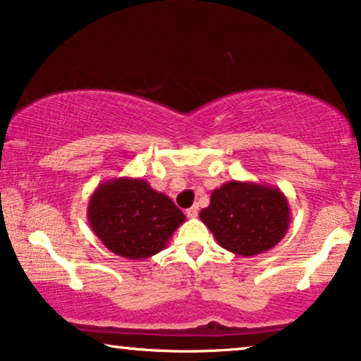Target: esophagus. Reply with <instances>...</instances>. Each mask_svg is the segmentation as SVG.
I'll return each mask as SVG.
<instances>
[{
	"label": "esophagus",
	"instance_id": "obj_1",
	"mask_svg": "<svg viewBox=\"0 0 361 361\" xmlns=\"http://www.w3.org/2000/svg\"><path fill=\"white\" fill-rule=\"evenodd\" d=\"M185 215L189 216V219H195V216L199 215V207L194 205V207H190V209H187L185 210Z\"/></svg>",
	"mask_w": 361,
	"mask_h": 361
}]
</instances>
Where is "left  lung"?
Here are the masks:
<instances>
[{
  "instance_id": "obj_1",
  "label": "left lung",
  "mask_w": 361,
  "mask_h": 361,
  "mask_svg": "<svg viewBox=\"0 0 361 361\" xmlns=\"http://www.w3.org/2000/svg\"><path fill=\"white\" fill-rule=\"evenodd\" d=\"M204 221L221 248L240 256L261 255L284 238L290 209L278 187L228 180L212 192Z\"/></svg>"
}]
</instances>
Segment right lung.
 I'll list each match as a JSON object with an SVG mask.
<instances>
[{
  "mask_svg": "<svg viewBox=\"0 0 361 361\" xmlns=\"http://www.w3.org/2000/svg\"><path fill=\"white\" fill-rule=\"evenodd\" d=\"M87 219L111 253L146 259L166 248L185 215L141 177H115L93 190Z\"/></svg>",
  "mask_w": 361,
  "mask_h": 361,
  "instance_id": "1",
  "label": "right lung"
}]
</instances>
